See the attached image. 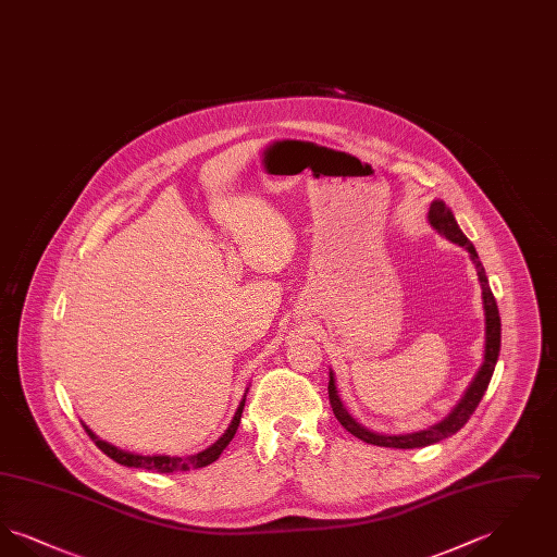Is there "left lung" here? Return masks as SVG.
Instances as JSON below:
<instances>
[{
    "instance_id": "obj_1",
    "label": "left lung",
    "mask_w": 557,
    "mask_h": 557,
    "mask_svg": "<svg viewBox=\"0 0 557 557\" xmlns=\"http://www.w3.org/2000/svg\"><path fill=\"white\" fill-rule=\"evenodd\" d=\"M428 221L430 225L445 238L466 248L470 252V259L476 267L478 282L482 288V307H484V361L478 368L474 380L470 382V386L466 388L463 397L457 400V405L450 409L449 416L443 418L436 424L428 425L424 430L418 432H405V434H384V432H375L363 424H359L345 407L343 398L338 395L336 388V375L330 370V384H327V395H330V405L334 416L338 418V422L345 425L346 430L361 438L363 443L377 445V447H393V449H422L428 445L441 443L445 438L453 436L455 432H459L463 425L468 424L470 416L476 411L478 403L484 397L488 382L493 377V371L499 359V350H502V318H499V309L495 302V296L488 286V277L484 273V267L478 259L476 248L470 239L466 238V234L459 230L455 214L450 212L449 207L443 200H434L430 205L428 211Z\"/></svg>"
}]
</instances>
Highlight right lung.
<instances>
[{"label":"right lung","mask_w":557,"mask_h":557,"mask_svg":"<svg viewBox=\"0 0 557 557\" xmlns=\"http://www.w3.org/2000/svg\"><path fill=\"white\" fill-rule=\"evenodd\" d=\"M246 395H248V388L244 393V397L239 400L238 409L234 413V420L232 424L227 425V430L212 443L211 447L207 449L198 450V453H189V455H144V453H133V450L121 449V447H114L107 441H102L98 434L91 432V428H87L85 422H81L85 432L89 434V438L98 445V449L104 450L110 459H114L116 463L121 466H127V468H144V470H157V472H186V470H198V468H205L212 461L219 459V455L223 453V449L232 443L236 430H238L239 418H242V411H244V403H246Z\"/></svg>","instance_id":"1"}]
</instances>
